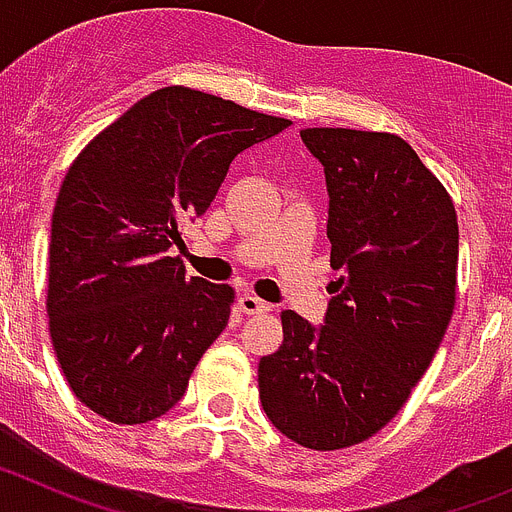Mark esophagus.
Returning <instances> with one entry per match:
<instances>
[{
    "label": "esophagus",
    "mask_w": 512,
    "mask_h": 512,
    "mask_svg": "<svg viewBox=\"0 0 512 512\" xmlns=\"http://www.w3.org/2000/svg\"><path fill=\"white\" fill-rule=\"evenodd\" d=\"M238 307H241V312H246V315H259V312H266L269 310V302L259 300L256 295H241V300H238Z\"/></svg>",
    "instance_id": "obj_1"
}]
</instances>
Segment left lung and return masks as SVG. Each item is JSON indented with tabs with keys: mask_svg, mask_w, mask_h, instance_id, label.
Masks as SVG:
<instances>
[{
	"mask_svg": "<svg viewBox=\"0 0 512 512\" xmlns=\"http://www.w3.org/2000/svg\"><path fill=\"white\" fill-rule=\"evenodd\" d=\"M328 187L333 282L323 325L282 312L284 341L259 361V397L305 449L366 441L431 366L456 302L459 225L446 189L390 133L300 130Z\"/></svg>",
	"mask_w": 512,
	"mask_h": 512,
	"instance_id": "8db88e82",
	"label": "left lung"
}]
</instances>
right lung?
I'll list each match as a JSON object with an SVG mask.
<instances>
[{
  "mask_svg": "<svg viewBox=\"0 0 512 512\" xmlns=\"http://www.w3.org/2000/svg\"><path fill=\"white\" fill-rule=\"evenodd\" d=\"M292 122L166 87L79 153L53 207L48 318L71 392L117 425L148 423L187 392L225 330L233 287L187 277L169 248L210 207L230 161Z\"/></svg>",
  "mask_w": 512,
  "mask_h": 512,
  "instance_id": "obj_1",
  "label": "right lung"
}]
</instances>
